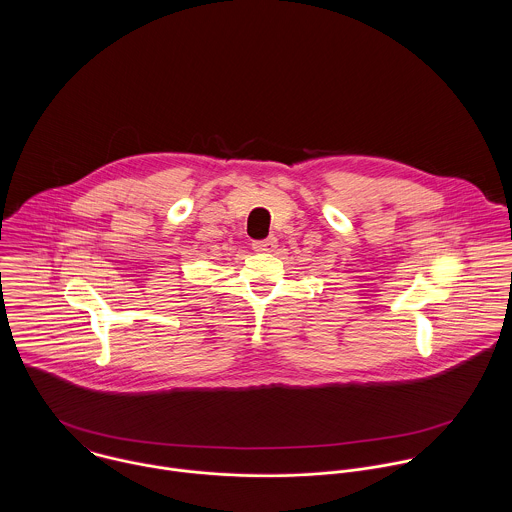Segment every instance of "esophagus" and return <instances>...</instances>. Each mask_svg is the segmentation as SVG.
Returning <instances> with one entry per match:
<instances>
[{
    "label": "esophagus",
    "mask_w": 512,
    "mask_h": 512,
    "mask_svg": "<svg viewBox=\"0 0 512 512\" xmlns=\"http://www.w3.org/2000/svg\"><path fill=\"white\" fill-rule=\"evenodd\" d=\"M276 246H278V240L274 236H268L266 240H258V242L252 244V248L256 252H272Z\"/></svg>",
    "instance_id": "obj_1"
}]
</instances>
